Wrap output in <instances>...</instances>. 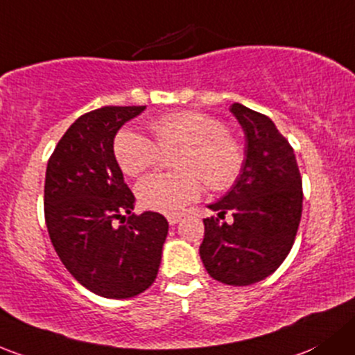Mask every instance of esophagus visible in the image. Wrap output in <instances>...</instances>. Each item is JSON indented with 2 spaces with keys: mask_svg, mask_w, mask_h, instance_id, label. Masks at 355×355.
Returning a JSON list of instances; mask_svg holds the SVG:
<instances>
[{
  "mask_svg": "<svg viewBox=\"0 0 355 355\" xmlns=\"http://www.w3.org/2000/svg\"><path fill=\"white\" fill-rule=\"evenodd\" d=\"M166 219H168V223H170L171 226H175L178 221H180V216H168Z\"/></svg>",
  "mask_w": 355,
  "mask_h": 355,
  "instance_id": "esophagus-1",
  "label": "esophagus"
}]
</instances>
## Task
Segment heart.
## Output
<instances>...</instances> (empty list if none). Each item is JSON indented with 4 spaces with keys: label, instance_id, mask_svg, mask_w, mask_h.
<instances>
[{
    "label": "heart",
    "instance_id": "b5f03b06",
    "mask_svg": "<svg viewBox=\"0 0 355 355\" xmlns=\"http://www.w3.org/2000/svg\"><path fill=\"white\" fill-rule=\"evenodd\" d=\"M155 141L134 130H121L114 155L125 175L137 177L163 159V153L180 148L173 159L177 171H159L143 178L136 193L141 206L177 214L202 193L226 190L243 166V149L223 121L199 110H178L155 119L149 125Z\"/></svg>",
    "mask_w": 355,
    "mask_h": 355
}]
</instances>
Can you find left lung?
<instances>
[{"label":"left lung","instance_id":"obj_1","mask_svg":"<svg viewBox=\"0 0 355 355\" xmlns=\"http://www.w3.org/2000/svg\"><path fill=\"white\" fill-rule=\"evenodd\" d=\"M246 149L233 189L209 209L199 253L207 274L227 286L268 277L289 255L303 211V182L289 141L267 115L233 103ZM230 211L231 223L220 219Z\"/></svg>","mask_w":355,"mask_h":355}]
</instances>
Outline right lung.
Masks as SVG:
<instances>
[{
    "mask_svg": "<svg viewBox=\"0 0 355 355\" xmlns=\"http://www.w3.org/2000/svg\"><path fill=\"white\" fill-rule=\"evenodd\" d=\"M146 105L102 107L83 114L51 155L44 216L55 253L92 293L125 300L155 282L168 221L134 214V193L114 155V137Z\"/></svg>",
    "mask_w": 355,
    "mask_h": 355,
    "instance_id": "add662e5",
    "label": "right lung"
}]
</instances>
